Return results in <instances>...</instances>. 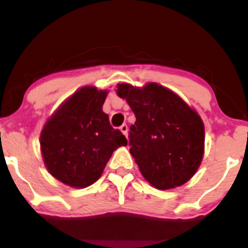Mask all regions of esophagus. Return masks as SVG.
Returning a JSON list of instances; mask_svg holds the SVG:
<instances>
[{
	"mask_svg": "<svg viewBox=\"0 0 248 248\" xmlns=\"http://www.w3.org/2000/svg\"><path fill=\"white\" fill-rule=\"evenodd\" d=\"M120 129H121V132L127 136V134H128V126H127V124H122V126L120 127Z\"/></svg>",
	"mask_w": 248,
	"mask_h": 248,
	"instance_id": "obj_1",
	"label": "esophagus"
}]
</instances>
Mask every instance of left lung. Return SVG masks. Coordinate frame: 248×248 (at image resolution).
<instances>
[{
  "label": "left lung",
  "instance_id": "8db88e82",
  "mask_svg": "<svg viewBox=\"0 0 248 248\" xmlns=\"http://www.w3.org/2000/svg\"><path fill=\"white\" fill-rule=\"evenodd\" d=\"M136 121L129 129L130 154L143 177L167 190L189 181L204 154V124L195 110L168 88L118 85Z\"/></svg>",
  "mask_w": 248,
  "mask_h": 248
}]
</instances>
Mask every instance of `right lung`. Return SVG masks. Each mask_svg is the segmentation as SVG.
I'll return each mask as SVG.
<instances>
[{"mask_svg":"<svg viewBox=\"0 0 248 248\" xmlns=\"http://www.w3.org/2000/svg\"><path fill=\"white\" fill-rule=\"evenodd\" d=\"M106 91L82 87L45 124L41 134L44 163L66 186L86 187L101 176L116 148L127 139L109 124L102 105Z\"/></svg>","mask_w":248,"mask_h":248,"instance_id":"obj_1","label":"right lung"}]
</instances>
